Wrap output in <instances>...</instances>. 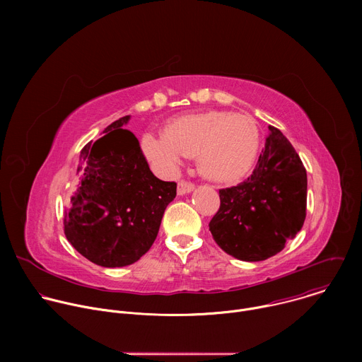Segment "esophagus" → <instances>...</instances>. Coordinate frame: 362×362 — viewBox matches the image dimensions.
<instances>
[{
    "label": "esophagus",
    "instance_id": "34e87169",
    "mask_svg": "<svg viewBox=\"0 0 362 362\" xmlns=\"http://www.w3.org/2000/svg\"><path fill=\"white\" fill-rule=\"evenodd\" d=\"M193 189H194V185H193V183H190V182L180 180V182L177 183V194H186V193H190Z\"/></svg>",
    "mask_w": 362,
    "mask_h": 362
}]
</instances>
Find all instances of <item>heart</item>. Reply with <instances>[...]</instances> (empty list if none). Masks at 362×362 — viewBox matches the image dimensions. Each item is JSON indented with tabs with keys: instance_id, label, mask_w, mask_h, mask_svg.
<instances>
[{
	"instance_id": "b5f03b06",
	"label": "heart",
	"mask_w": 362,
	"mask_h": 362,
	"mask_svg": "<svg viewBox=\"0 0 362 362\" xmlns=\"http://www.w3.org/2000/svg\"><path fill=\"white\" fill-rule=\"evenodd\" d=\"M141 148L162 173L172 175L187 156H197L206 179L235 183L256 160L259 130L250 116L212 110L177 117L166 126V133H146Z\"/></svg>"
}]
</instances>
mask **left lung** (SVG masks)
Instances as JSON below:
<instances>
[{"label":"left lung","mask_w":362,"mask_h":362,"mask_svg":"<svg viewBox=\"0 0 362 362\" xmlns=\"http://www.w3.org/2000/svg\"><path fill=\"white\" fill-rule=\"evenodd\" d=\"M306 170L289 140L274 126L253 173L219 190L209 223L215 242L236 259L259 262L296 236L306 216Z\"/></svg>","instance_id":"1"}]
</instances>
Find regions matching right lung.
I'll list each match as a JSON object with an SVG mask.
<instances>
[{"label":"right lung","mask_w":362,"mask_h":362,"mask_svg":"<svg viewBox=\"0 0 362 362\" xmlns=\"http://www.w3.org/2000/svg\"><path fill=\"white\" fill-rule=\"evenodd\" d=\"M124 116L80 153L77 180L64 214V233L95 265L134 264L158 236L176 183L154 176Z\"/></svg>","instance_id":"right-lung-1"}]
</instances>
